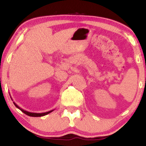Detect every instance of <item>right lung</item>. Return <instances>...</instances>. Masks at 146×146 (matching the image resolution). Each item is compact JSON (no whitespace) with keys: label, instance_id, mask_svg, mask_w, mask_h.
Here are the masks:
<instances>
[{"label":"right lung","instance_id":"add662e5","mask_svg":"<svg viewBox=\"0 0 146 146\" xmlns=\"http://www.w3.org/2000/svg\"><path fill=\"white\" fill-rule=\"evenodd\" d=\"M14 105L16 106V108H18V109H20L21 110L23 113H24L25 114H26L27 115H29V116L30 117H42V116H44V115H48V113H51L52 111H53L54 110H50V111H48V112H46V113H31V112H29V111H27V110H23V108H21V107H19L16 104V103L14 102Z\"/></svg>","mask_w":146,"mask_h":146}]
</instances>
